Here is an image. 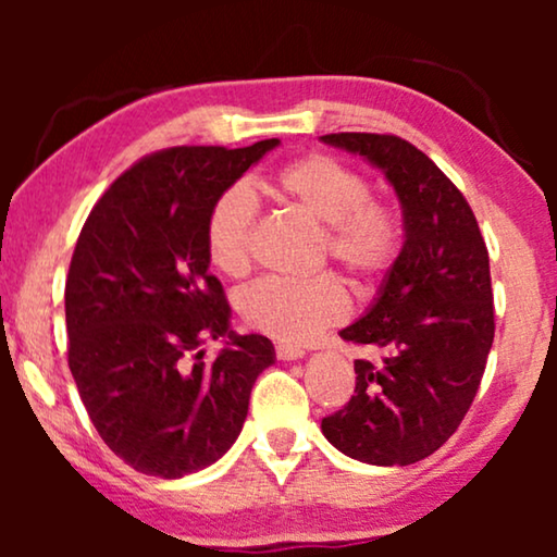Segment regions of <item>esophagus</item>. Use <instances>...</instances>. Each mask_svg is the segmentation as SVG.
<instances>
[{"instance_id":"obj_1","label":"esophagus","mask_w":557,"mask_h":557,"mask_svg":"<svg viewBox=\"0 0 557 557\" xmlns=\"http://www.w3.org/2000/svg\"><path fill=\"white\" fill-rule=\"evenodd\" d=\"M304 355H307V352H304V349L296 347V345H276V357H278V360H284V362L301 360Z\"/></svg>"}]
</instances>
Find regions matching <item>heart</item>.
I'll use <instances>...</instances> for the list:
<instances>
[{
    "instance_id": "1",
    "label": "heart",
    "mask_w": 557,
    "mask_h": 557,
    "mask_svg": "<svg viewBox=\"0 0 557 557\" xmlns=\"http://www.w3.org/2000/svg\"><path fill=\"white\" fill-rule=\"evenodd\" d=\"M276 185L288 202L324 225V253L349 276L377 278L391 269L400 248L398 220L370 200L364 177L337 159L309 154L286 164ZM258 200L248 185H233L212 202L205 225V248L225 276H246L253 250ZM240 317L253 330L281 342H307L342 322L349 296L334 273L314 278H261L238 299Z\"/></svg>"
}]
</instances>
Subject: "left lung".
Instances as JSON below:
<instances>
[{"instance_id":"1","label":"left lung","mask_w":557,"mask_h":557,"mask_svg":"<svg viewBox=\"0 0 557 557\" xmlns=\"http://www.w3.org/2000/svg\"><path fill=\"white\" fill-rule=\"evenodd\" d=\"M383 172L403 210V248L370 309L339 332L377 360H355V395L324 418L326 441L372 467L438 451L474 400L494 342L490 253L469 202L413 144L326 134Z\"/></svg>"}]
</instances>
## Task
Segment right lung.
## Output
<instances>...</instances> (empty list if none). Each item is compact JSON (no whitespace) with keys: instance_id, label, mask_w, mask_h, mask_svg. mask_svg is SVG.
I'll list each match as a JSON object with an SVG mask.
<instances>
[{"instance_id":"add662e5","label":"right lung","mask_w":557,"mask_h":557,"mask_svg":"<svg viewBox=\"0 0 557 557\" xmlns=\"http://www.w3.org/2000/svg\"><path fill=\"white\" fill-rule=\"evenodd\" d=\"M276 147L144 157L106 189L75 243L67 364L98 436L141 474L180 479L223 459L256 377L276 362L269 337L231 330L205 248L212 202ZM208 336L224 349L202 363Z\"/></svg>"}]
</instances>
